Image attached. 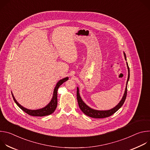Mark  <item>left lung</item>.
I'll return each mask as SVG.
<instances>
[{"mask_svg":"<svg viewBox=\"0 0 150 150\" xmlns=\"http://www.w3.org/2000/svg\"><path fill=\"white\" fill-rule=\"evenodd\" d=\"M123 54L125 56V59L126 60V54L125 52H123ZM126 65L128 70V76H127V79L126 81V88L125 90L124 94L120 101V102L115 107V108H112V109L110 110H95L93 109L88 105H87L86 104H85L83 101L82 100L80 94H79V88L77 87V91H76V97H77V100H78V103L79 105V107L81 111L85 114L86 115L88 116H90L91 117L93 118H104V117H108L110 116H112L113 114H114L115 112H116L123 104L126 95H127V82L129 81V67H128V64L127 62H126Z\"/></svg>","mask_w":150,"mask_h":150,"instance_id":"1","label":"left lung"}]
</instances>
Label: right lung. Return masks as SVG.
<instances>
[{
    "label": "right lung",
    "mask_w": 150,
    "mask_h": 150,
    "mask_svg": "<svg viewBox=\"0 0 150 150\" xmlns=\"http://www.w3.org/2000/svg\"><path fill=\"white\" fill-rule=\"evenodd\" d=\"M69 79L68 77L64 78L60 80H59L57 83L56 85V87L54 89L53 91V97L51 100V101L49 102V103L46 105L44 108H42L40 109H37V110H30L28 109L27 108H25L24 107L23 105H21L19 103H18V101L16 100L15 98L12 93V95L13 97V98L14 100V101L15 103L17 104V105L19 107V108L23 110L24 112H25L26 113H27L29 115L33 116H47L49 115H51L53 113L55 109H56V107L57 105V90L59 87L60 86V85L65 81H68Z\"/></svg>",
    "instance_id": "add662e5"
}]
</instances>
